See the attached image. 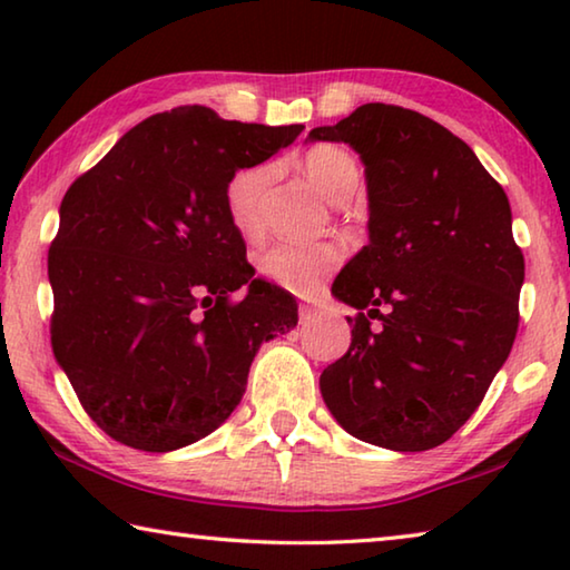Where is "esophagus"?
Returning <instances> with one entry per match:
<instances>
[{
	"instance_id": "esophagus-1",
	"label": "esophagus",
	"mask_w": 570,
	"mask_h": 570,
	"mask_svg": "<svg viewBox=\"0 0 570 570\" xmlns=\"http://www.w3.org/2000/svg\"><path fill=\"white\" fill-rule=\"evenodd\" d=\"M316 308L314 306H308V304H302L298 306V320H302V324H308V322H314L316 320Z\"/></svg>"
}]
</instances>
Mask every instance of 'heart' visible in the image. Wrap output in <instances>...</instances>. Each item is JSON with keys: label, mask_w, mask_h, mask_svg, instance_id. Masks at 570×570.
I'll return each instance as SVG.
<instances>
[{"label": "heart", "mask_w": 570, "mask_h": 570, "mask_svg": "<svg viewBox=\"0 0 570 570\" xmlns=\"http://www.w3.org/2000/svg\"><path fill=\"white\" fill-rule=\"evenodd\" d=\"M306 178L320 188L322 196L336 200L344 190L356 188L360 168L354 158L336 146H314L304 153ZM272 180L268 166H248L236 170L226 183V214L244 238L262 234V196ZM344 262V248L336 240H316V244H282L268 246L258 256V274L266 282L286 288L292 294H314L324 278L334 274Z\"/></svg>", "instance_id": "obj_1"}]
</instances>
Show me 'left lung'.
Segmentation results:
<instances>
[{
	"mask_svg": "<svg viewBox=\"0 0 570 570\" xmlns=\"http://www.w3.org/2000/svg\"><path fill=\"white\" fill-rule=\"evenodd\" d=\"M360 153L370 244L334 278L352 344L322 372L356 440L420 452L480 407L518 332L523 250L500 183L465 140L400 105L366 102L308 132Z\"/></svg>",
	"mask_w": 570,
	"mask_h": 570,
	"instance_id": "8db88e82",
	"label": "left lung"
}]
</instances>
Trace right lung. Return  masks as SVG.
<instances>
[{
    "label": "right lung",
    "instance_id": "add662e5",
    "mask_svg": "<svg viewBox=\"0 0 570 570\" xmlns=\"http://www.w3.org/2000/svg\"><path fill=\"white\" fill-rule=\"evenodd\" d=\"M302 130L183 105L135 125L67 188L47 258L52 352L112 440L168 452L210 435L258 346L296 326L294 296L254 278L224 193Z\"/></svg>",
    "mask_w": 570,
    "mask_h": 570
}]
</instances>
